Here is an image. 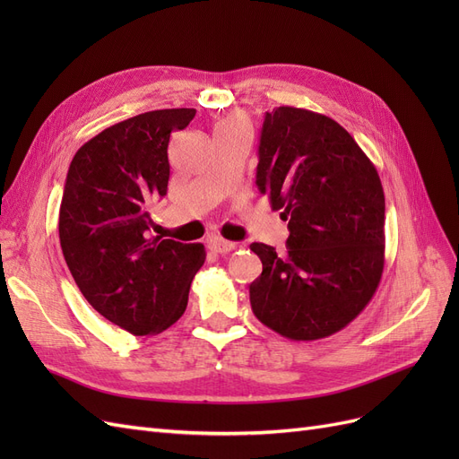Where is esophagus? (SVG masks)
<instances>
[{"label":"esophagus","instance_id":"1","mask_svg":"<svg viewBox=\"0 0 459 459\" xmlns=\"http://www.w3.org/2000/svg\"><path fill=\"white\" fill-rule=\"evenodd\" d=\"M208 248H211V251H214V253H218V255H228V253L233 251V248H238V245L231 243V241H226V239L212 238L211 241H208Z\"/></svg>","mask_w":459,"mask_h":459}]
</instances>
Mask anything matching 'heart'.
Returning <instances> with one entry per match:
<instances>
[{
    "mask_svg": "<svg viewBox=\"0 0 459 459\" xmlns=\"http://www.w3.org/2000/svg\"><path fill=\"white\" fill-rule=\"evenodd\" d=\"M216 128H247V130H248L247 118H245L243 115H230V117H226V118H221V120L216 124Z\"/></svg>",
    "mask_w": 459,
    "mask_h": 459,
    "instance_id": "1",
    "label": "heart"
}]
</instances>
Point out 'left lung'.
Listing matches in <instances>:
<instances>
[{
  "label": "left lung",
  "mask_w": 459,
  "mask_h": 459,
  "mask_svg": "<svg viewBox=\"0 0 459 459\" xmlns=\"http://www.w3.org/2000/svg\"><path fill=\"white\" fill-rule=\"evenodd\" d=\"M256 186L289 220L287 255L253 243L262 273L248 287L260 322L290 341L349 325L385 266V193L373 162L333 118L277 107L262 124Z\"/></svg>",
  "instance_id": "left-lung-1"
}]
</instances>
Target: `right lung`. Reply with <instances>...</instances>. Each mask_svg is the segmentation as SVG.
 <instances>
[{"label": "right lung", "mask_w": 459, "mask_h": 459, "mask_svg": "<svg viewBox=\"0 0 459 459\" xmlns=\"http://www.w3.org/2000/svg\"><path fill=\"white\" fill-rule=\"evenodd\" d=\"M195 108H162L122 120L82 145L66 174L59 239L66 266L91 307L132 335H157L186 312L201 243L152 238L149 208L166 195L169 143Z\"/></svg>", "instance_id": "1"}]
</instances>
